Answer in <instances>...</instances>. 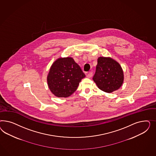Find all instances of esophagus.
Returning a JSON list of instances; mask_svg holds the SVG:
<instances>
[{
	"instance_id": "obj_1",
	"label": "esophagus",
	"mask_w": 156,
	"mask_h": 156,
	"mask_svg": "<svg viewBox=\"0 0 156 156\" xmlns=\"http://www.w3.org/2000/svg\"><path fill=\"white\" fill-rule=\"evenodd\" d=\"M93 76V73L92 72H91V71H90V72H89L88 73H87L86 74V76L87 77V78H91V76Z\"/></svg>"
}]
</instances>
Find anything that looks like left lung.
<instances>
[{
	"label": "left lung",
	"mask_w": 156,
	"mask_h": 156,
	"mask_svg": "<svg viewBox=\"0 0 156 156\" xmlns=\"http://www.w3.org/2000/svg\"><path fill=\"white\" fill-rule=\"evenodd\" d=\"M93 80L99 89L106 93L118 90L123 82L122 69L111 58L99 57Z\"/></svg>",
	"instance_id": "obj_1"
}]
</instances>
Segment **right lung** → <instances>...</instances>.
I'll return each instance as SVG.
<instances>
[{"instance_id":"add662e5","label":"right lung","mask_w":156,"mask_h":156,"mask_svg":"<svg viewBox=\"0 0 156 156\" xmlns=\"http://www.w3.org/2000/svg\"><path fill=\"white\" fill-rule=\"evenodd\" d=\"M86 76L73 58H61L54 62L47 76L48 87L58 97H67L76 91Z\"/></svg>"}]
</instances>
